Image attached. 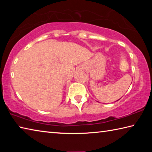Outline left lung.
<instances>
[{"label": "left lung", "mask_w": 152, "mask_h": 152, "mask_svg": "<svg viewBox=\"0 0 152 152\" xmlns=\"http://www.w3.org/2000/svg\"><path fill=\"white\" fill-rule=\"evenodd\" d=\"M119 100H117V101H119Z\"/></svg>", "instance_id": "8db88e82"}]
</instances>
